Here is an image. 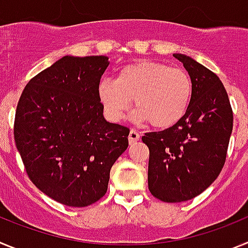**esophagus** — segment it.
<instances>
[{
    "instance_id": "esophagus-1",
    "label": "esophagus",
    "mask_w": 248,
    "mask_h": 248,
    "mask_svg": "<svg viewBox=\"0 0 248 248\" xmlns=\"http://www.w3.org/2000/svg\"><path fill=\"white\" fill-rule=\"evenodd\" d=\"M129 143L130 144H134L135 141H138V140L140 139V134L139 133H138L137 130H135V129H131L130 130V133H129Z\"/></svg>"
}]
</instances>
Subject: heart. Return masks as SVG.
<instances>
[{
    "instance_id": "obj_1",
    "label": "heart",
    "mask_w": 248,
    "mask_h": 248,
    "mask_svg": "<svg viewBox=\"0 0 248 248\" xmlns=\"http://www.w3.org/2000/svg\"><path fill=\"white\" fill-rule=\"evenodd\" d=\"M98 97L113 122L125 117L134 99L135 122L166 129L180 122L189 109L192 82L181 68L140 61L122 68L117 80H100Z\"/></svg>"
}]
</instances>
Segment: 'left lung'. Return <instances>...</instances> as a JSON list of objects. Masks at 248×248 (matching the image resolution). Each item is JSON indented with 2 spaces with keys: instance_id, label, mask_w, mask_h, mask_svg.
<instances>
[{
  "instance_id": "obj_1",
  "label": "left lung",
  "mask_w": 248,
  "mask_h": 248,
  "mask_svg": "<svg viewBox=\"0 0 248 248\" xmlns=\"http://www.w3.org/2000/svg\"><path fill=\"white\" fill-rule=\"evenodd\" d=\"M174 57L191 78L189 109L175 125L141 138L149 148V190L164 202L191 200L217 179L233 125L229 95L220 78L185 54Z\"/></svg>"
}]
</instances>
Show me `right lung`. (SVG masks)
Masks as SVG:
<instances>
[{"label": "right lung", "instance_id": "1", "mask_svg": "<svg viewBox=\"0 0 248 248\" xmlns=\"http://www.w3.org/2000/svg\"><path fill=\"white\" fill-rule=\"evenodd\" d=\"M108 57L65 56L33 77L21 94L15 141L31 181L63 205L85 207L108 190L129 128L103 117L98 84Z\"/></svg>", "mask_w": 248, "mask_h": 248}]
</instances>
